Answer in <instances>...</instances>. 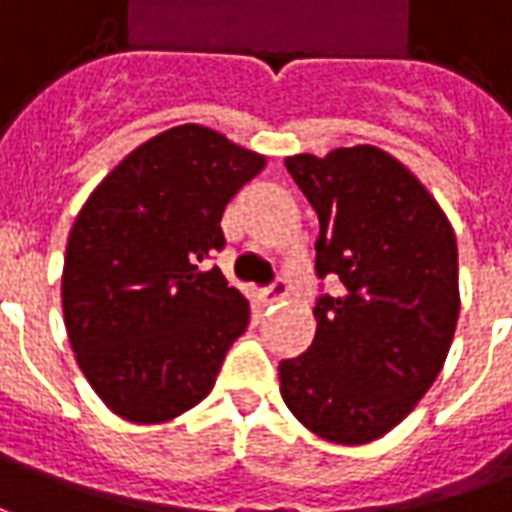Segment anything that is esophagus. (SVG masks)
Instances as JSON below:
<instances>
[{
	"label": "esophagus",
	"instance_id": "1",
	"mask_svg": "<svg viewBox=\"0 0 512 512\" xmlns=\"http://www.w3.org/2000/svg\"><path fill=\"white\" fill-rule=\"evenodd\" d=\"M260 296H263V302H268V305H271V302H282V299L288 296V282L282 280V277H277L268 288H263Z\"/></svg>",
	"mask_w": 512,
	"mask_h": 512
}]
</instances>
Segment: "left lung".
I'll list each match as a JSON object with an SVG mask.
<instances>
[{"mask_svg": "<svg viewBox=\"0 0 512 512\" xmlns=\"http://www.w3.org/2000/svg\"><path fill=\"white\" fill-rule=\"evenodd\" d=\"M318 216L316 338L280 363L293 416L332 443L393 430L430 391L460 316L455 230L430 191L377 146L285 157Z\"/></svg>", "mask_w": 512, "mask_h": 512, "instance_id": "1", "label": "left lung"}]
</instances>
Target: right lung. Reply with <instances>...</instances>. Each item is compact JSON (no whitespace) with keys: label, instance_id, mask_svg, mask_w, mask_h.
<instances>
[{"label":"right lung","instance_id":"obj_1","mask_svg":"<svg viewBox=\"0 0 512 512\" xmlns=\"http://www.w3.org/2000/svg\"><path fill=\"white\" fill-rule=\"evenodd\" d=\"M266 157L182 124L132 149L69 232L63 318L85 380L116 416L160 424L213 391L249 302L202 263Z\"/></svg>","mask_w":512,"mask_h":512}]
</instances>
